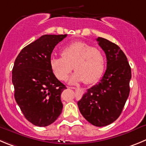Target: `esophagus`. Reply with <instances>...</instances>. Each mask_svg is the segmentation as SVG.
Masks as SVG:
<instances>
[{"mask_svg":"<svg viewBox=\"0 0 146 146\" xmlns=\"http://www.w3.org/2000/svg\"><path fill=\"white\" fill-rule=\"evenodd\" d=\"M69 88H72V89H75L77 92L78 94H81V89H79V88H75V87H68Z\"/></svg>","mask_w":146,"mask_h":146,"instance_id":"34e87169","label":"esophagus"}]
</instances>
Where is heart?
<instances>
[{
	"label": "heart",
	"mask_w": 146,
	"mask_h": 146,
	"mask_svg": "<svg viewBox=\"0 0 146 146\" xmlns=\"http://www.w3.org/2000/svg\"><path fill=\"white\" fill-rule=\"evenodd\" d=\"M62 58H50V68L60 81H65L73 69L76 73L70 78L71 83L84 81L92 84L100 78L105 68V57L98 47L76 41L61 51Z\"/></svg>",
	"instance_id": "heart-1"
}]
</instances>
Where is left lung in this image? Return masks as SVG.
<instances>
[{"label":"left lung","instance_id":"8db88e82","mask_svg":"<svg viewBox=\"0 0 146 146\" xmlns=\"http://www.w3.org/2000/svg\"><path fill=\"white\" fill-rule=\"evenodd\" d=\"M107 57V70L99 83L88 88L78 102L84 117L93 125L112 123L122 113L130 94L131 68L126 55L113 42L98 37Z\"/></svg>","mask_w":146,"mask_h":146}]
</instances>
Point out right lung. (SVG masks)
Returning <instances> with one entry per match:
<instances>
[{"label":"right lung","mask_w":146,"mask_h":146,"mask_svg":"<svg viewBox=\"0 0 146 146\" xmlns=\"http://www.w3.org/2000/svg\"><path fill=\"white\" fill-rule=\"evenodd\" d=\"M67 35H45L18 54L12 70L14 97L24 117L36 126L46 127L62 110L61 93L66 87L53 74L50 60L54 47Z\"/></svg>","instance_id":"1"}]
</instances>
